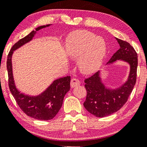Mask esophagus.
<instances>
[{
	"label": "esophagus",
	"instance_id": "esophagus-1",
	"mask_svg": "<svg viewBox=\"0 0 147 147\" xmlns=\"http://www.w3.org/2000/svg\"><path fill=\"white\" fill-rule=\"evenodd\" d=\"M80 84V82L78 79L73 78V79L71 80V88L76 87V86H79Z\"/></svg>",
	"mask_w": 147,
	"mask_h": 147
}]
</instances>
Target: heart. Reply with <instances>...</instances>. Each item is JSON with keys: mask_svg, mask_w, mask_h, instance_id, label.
Instances as JSON below:
<instances>
[{"mask_svg": "<svg viewBox=\"0 0 147 147\" xmlns=\"http://www.w3.org/2000/svg\"><path fill=\"white\" fill-rule=\"evenodd\" d=\"M106 52V41L92 32H75L67 42V53L70 57L78 59V65L84 74L96 71L101 65Z\"/></svg>", "mask_w": 147, "mask_h": 147, "instance_id": "b5f03b06", "label": "heart"}]
</instances>
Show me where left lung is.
Returning <instances> with one entry per match:
<instances>
[{
    "label": "left lung",
    "mask_w": 147,
    "mask_h": 147,
    "mask_svg": "<svg viewBox=\"0 0 147 147\" xmlns=\"http://www.w3.org/2000/svg\"><path fill=\"white\" fill-rule=\"evenodd\" d=\"M120 49L112 55L106 65L122 61L128 63L130 71L126 81L116 88L107 87L102 82L101 71H98L85 80L87 90L84 106L86 110L96 117H105L119 110L127 102L136 84L138 56L135 50L128 42L116 38Z\"/></svg>",
    "instance_id": "left-lung-1"
}]
</instances>
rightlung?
I'll return each mask as SVG.
<instances>
[{
	"instance_id": "1",
	"label": "right lung",
	"mask_w": 147,
	"mask_h": 147,
	"mask_svg": "<svg viewBox=\"0 0 147 147\" xmlns=\"http://www.w3.org/2000/svg\"><path fill=\"white\" fill-rule=\"evenodd\" d=\"M51 25L39 26L23 39H20L11 48L7 57V67L9 75V86L12 95L21 109L30 117L40 120H49L53 118L59 111L64 96L70 90V76L55 80L46 90L37 96L22 93L16 87L13 77L12 56L14 51L31 41L37 31Z\"/></svg>"
}]
</instances>
